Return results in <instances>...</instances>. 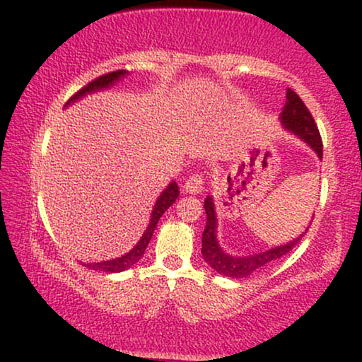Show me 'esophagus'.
I'll return each mask as SVG.
<instances>
[{
    "label": "esophagus",
    "instance_id": "esophagus-1",
    "mask_svg": "<svg viewBox=\"0 0 362 362\" xmlns=\"http://www.w3.org/2000/svg\"><path fill=\"white\" fill-rule=\"evenodd\" d=\"M204 177L200 175V173H195V175H192L189 180L185 182L184 185V190L187 192V194H192V195H197L200 194L202 190H204Z\"/></svg>",
    "mask_w": 362,
    "mask_h": 362
}]
</instances>
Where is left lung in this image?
Returning a JSON list of instances; mask_svg holds the SVG:
<instances>
[{
	"label": "left lung",
	"mask_w": 362,
	"mask_h": 362,
	"mask_svg": "<svg viewBox=\"0 0 362 362\" xmlns=\"http://www.w3.org/2000/svg\"><path fill=\"white\" fill-rule=\"evenodd\" d=\"M279 120H281L283 127L286 131H290L305 141L313 151L316 152V156L322 158V141L317 131L315 119L308 107L303 103L300 95L295 90L288 89L286 90V104L283 107V112L279 114ZM205 214H206V225L202 235V255L204 259L215 269L216 273L223 274L228 278H247L250 274L258 272L267 264L273 263L274 259L285 257L286 253H290V250L296 247V243L300 242L303 235L306 233L308 228L303 231V235L293 240V242L286 245H279L267 252L248 255V257H231V255L225 253L218 245L216 240V215H215V205L211 197L205 199Z\"/></svg>",
	"instance_id": "left-lung-1"
}]
</instances>
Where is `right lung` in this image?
I'll return each mask as SVG.
<instances>
[{"instance_id":"obj_1","label":"right lung","mask_w":362,"mask_h":362,"mask_svg":"<svg viewBox=\"0 0 362 362\" xmlns=\"http://www.w3.org/2000/svg\"><path fill=\"white\" fill-rule=\"evenodd\" d=\"M127 74V71L120 69V71H114V72H109V74H104L98 77V79L90 81L88 86H84L83 89L77 90V93L72 95V98L67 100L66 105H69L72 103H76L77 99L84 98L86 94H90V93H95V90H103V89H107L110 86H114L117 81L122 79V77ZM178 197V185L175 182H170V184L167 185V189L162 192L160 197H158L156 205H153V210H152V215H151V221H148V226L147 230L144 231V235L139 240L136 247H134L131 252L122 255V257L119 258H114V259H107V262H98V263H88L86 267L90 268V269H95V272H104V273H119V272H124V269H129L131 267H134L139 259L144 257V253H146V248L148 242H151L152 235H153V230H156V226L158 223V220H160V216L165 214V210L170 206L173 202L177 200Z\"/></svg>"}]
</instances>
